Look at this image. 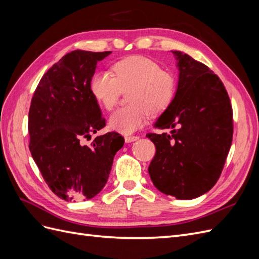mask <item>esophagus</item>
Returning <instances> with one entry per match:
<instances>
[{
    "label": "esophagus",
    "mask_w": 259,
    "mask_h": 259,
    "mask_svg": "<svg viewBox=\"0 0 259 259\" xmlns=\"http://www.w3.org/2000/svg\"><path fill=\"white\" fill-rule=\"evenodd\" d=\"M139 137L138 136H126L125 137V143H133V142H136V140H138Z\"/></svg>",
    "instance_id": "1"
}]
</instances>
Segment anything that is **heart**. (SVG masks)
<instances>
[{
    "instance_id": "b5f03b06",
    "label": "heart",
    "mask_w": 259,
    "mask_h": 259,
    "mask_svg": "<svg viewBox=\"0 0 259 259\" xmlns=\"http://www.w3.org/2000/svg\"><path fill=\"white\" fill-rule=\"evenodd\" d=\"M113 74L99 71L91 81V92L107 110H112L122 91H127L128 105L109 119V127L130 135L146 123L148 115H158L171 104L176 92L173 74L161 70L155 61L144 56H130L112 67Z\"/></svg>"
}]
</instances>
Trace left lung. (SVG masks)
<instances>
[{
	"label": "left lung",
	"instance_id": "obj_1",
	"mask_svg": "<svg viewBox=\"0 0 259 259\" xmlns=\"http://www.w3.org/2000/svg\"><path fill=\"white\" fill-rule=\"evenodd\" d=\"M178 83L169 107L154 123L162 134H147L155 146L148 171L164 194L191 200L211 189L232 142V108L224 84L208 67L171 51Z\"/></svg>",
	"mask_w": 259,
	"mask_h": 259
}]
</instances>
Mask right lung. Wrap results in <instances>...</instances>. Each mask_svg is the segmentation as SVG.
<instances>
[{
    "mask_svg": "<svg viewBox=\"0 0 259 259\" xmlns=\"http://www.w3.org/2000/svg\"><path fill=\"white\" fill-rule=\"evenodd\" d=\"M111 52L73 51L49 69L31 100L30 152L50 189L65 201L90 200L110 174L124 138L115 132L83 146L106 122L91 81L97 62Z\"/></svg>",
    "mask_w": 259,
    "mask_h": 259,
    "instance_id": "1",
    "label": "right lung"
}]
</instances>
